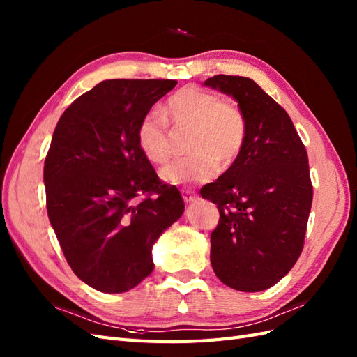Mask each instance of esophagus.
<instances>
[{"instance_id":"obj_1","label":"esophagus","mask_w":357,"mask_h":357,"mask_svg":"<svg viewBox=\"0 0 357 357\" xmlns=\"http://www.w3.org/2000/svg\"><path fill=\"white\" fill-rule=\"evenodd\" d=\"M183 199H185V202H193L197 199V193L192 192V190H183Z\"/></svg>"}]
</instances>
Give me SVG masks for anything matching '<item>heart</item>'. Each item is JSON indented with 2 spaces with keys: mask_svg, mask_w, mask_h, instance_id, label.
<instances>
[{
  "mask_svg": "<svg viewBox=\"0 0 357 357\" xmlns=\"http://www.w3.org/2000/svg\"><path fill=\"white\" fill-rule=\"evenodd\" d=\"M165 116L176 129L189 131L186 158L160 171L168 185L208 181L220 168L240 158L247 139V119L238 105L199 86H185L169 96ZM137 144L152 164H165L172 155L168 125L158 112L146 113L137 126Z\"/></svg>",
  "mask_w": 357,
  "mask_h": 357,
  "instance_id": "1",
  "label": "heart"
}]
</instances>
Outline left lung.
Instances as JSON below:
<instances>
[{"label":"left lung","mask_w":357,"mask_h":357,"mask_svg":"<svg viewBox=\"0 0 357 357\" xmlns=\"http://www.w3.org/2000/svg\"><path fill=\"white\" fill-rule=\"evenodd\" d=\"M204 84L234 96L247 119L240 158L201 189L220 213L211 265L226 286L261 291L278 283L304 248L312 202L308 155L286 110L252 79L219 74Z\"/></svg>","instance_id":"1"}]
</instances>
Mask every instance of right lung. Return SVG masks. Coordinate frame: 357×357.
<instances>
[{
    "label": "right lung",
    "mask_w": 357,
    "mask_h": 357,
    "mask_svg": "<svg viewBox=\"0 0 357 357\" xmlns=\"http://www.w3.org/2000/svg\"><path fill=\"white\" fill-rule=\"evenodd\" d=\"M177 80H104L63 112L45 160L47 214L73 273L122 294L153 271L152 247L185 202L139 152L137 126Z\"/></svg>",
    "instance_id": "1"
}]
</instances>
